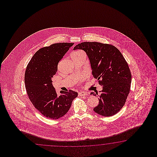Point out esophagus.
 <instances>
[{"mask_svg": "<svg viewBox=\"0 0 157 157\" xmlns=\"http://www.w3.org/2000/svg\"><path fill=\"white\" fill-rule=\"evenodd\" d=\"M87 95V94L86 93H85V92H82V91H81V92H79V93H78V96H80V97L86 96Z\"/></svg>", "mask_w": 157, "mask_h": 157, "instance_id": "obj_1", "label": "esophagus"}]
</instances>
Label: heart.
Masks as SVG:
<instances>
[{
	"mask_svg": "<svg viewBox=\"0 0 157 157\" xmlns=\"http://www.w3.org/2000/svg\"><path fill=\"white\" fill-rule=\"evenodd\" d=\"M82 56H85V54L82 50H80L75 51L71 54V56H73V57H79Z\"/></svg>",
	"mask_w": 157,
	"mask_h": 157,
	"instance_id": "b5f03b06",
	"label": "heart"
}]
</instances>
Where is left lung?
Listing matches in <instances>:
<instances>
[{
  "instance_id": "1",
  "label": "left lung",
  "mask_w": 157,
  "mask_h": 157,
  "mask_svg": "<svg viewBox=\"0 0 157 157\" xmlns=\"http://www.w3.org/2000/svg\"><path fill=\"white\" fill-rule=\"evenodd\" d=\"M76 49L86 52L94 77L103 86L94 112L104 117L117 113L126 103L131 83L130 70L124 56L113 45L98 42H83L74 47ZM91 94L97 96L98 92Z\"/></svg>"
}]
</instances>
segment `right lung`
<instances>
[{
	"mask_svg": "<svg viewBox=\"0 0 157 157\" xmlns=\"http://www.w3.org/2000/svg\"><path fill=\"white\" fill-rule=\"evenodd\" d=\"M74 43H59L37 50L27 64L25 75L27 94L34 107L44 117L57 120L67 113L78 95L72 90L57 95L52 78L58 64Z\"/></svg>",
	"mask_w": 157,
	"mask_h": 157,
	"instance_id": "1",
	"label": "right lung"
}]
</instances>
